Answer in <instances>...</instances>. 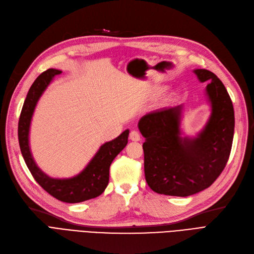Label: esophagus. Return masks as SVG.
<instances>
[{"instance_id": "1", "label": "esophagus", "mask_w": 254, "mask_h": 254, "mask_svg": "<svg viewBox=\"0 0 254 254\" xmlns=\"http://www.w3.org/2000/svg\"><path fill=\"white\" fill-rule=\"evenodd\" d=\"M129 139L132 140V141H139L141 137H140V134L137 132V130H132V132L129 133Z\"/></svg>"}]
</instances>
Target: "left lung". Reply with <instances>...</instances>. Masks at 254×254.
<instances>
[{"label": "left lung", "mask_w": 254, "mask_h": 254, "mask_svg": "<svg viewBox=\"0 0 254 254\" xmlns=\"http://www.w3.org/2000/svg\"><path fill=\"white\" fill-rule=\"evenodd\" d=\"M201 81H208L206 95L211 114L195 137H182L183 105L159 109L138 122L145 138L144 174L155 192L187 196L209 187L223 172L230 155L234 133V111L229 94L214 73L193 70Z\"/></svg>", "instance_id": "obj_1"}]
</instances>
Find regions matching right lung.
I'll use <instances>...</instances> for the list:
<instances>
[{
  "instance_id": "obj_1",
  "label": "right lung",
  "mask_w": 254,
  "mask_h": 254,
  "mask_svg": "<svg viewBox=\"0 0 254 254\" xmlns=\"http://www.w3.org/2000/svg\"><path fill=\"white\" fill-rule=\"evenodd\" d=\"M62 71L48 69L37 77L28 91L18 120V143L27 167L34 180L54 198L65 203H79L100 195L109 184L110 165L127 144L129 130L126 129L112 141L103 143L88 165L68 179H54L36 165L29 145V130L36 103L56 75Z\"/></svg>"
}]
</instances>
